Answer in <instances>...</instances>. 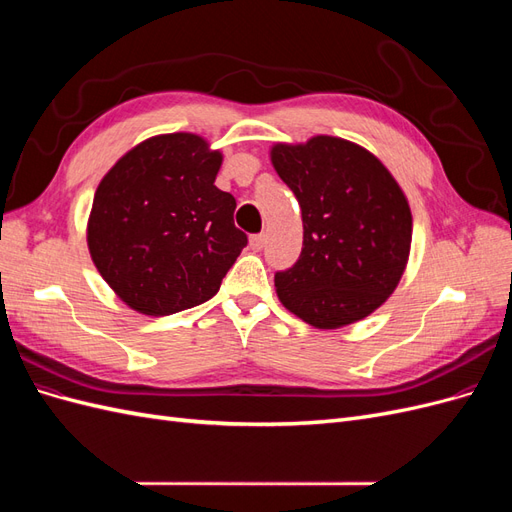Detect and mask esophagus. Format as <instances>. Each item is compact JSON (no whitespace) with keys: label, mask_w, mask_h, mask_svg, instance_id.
I'll return each instance as SVG.
<instances>
[{"label":"esophagus","mask_w":512,"mask_h":512,"mask_svg":"<svg viewBox=\"0 0 512 512\" xmlns=\"http://www.w3.org/2000/svg\"><path fill=\"white\" fill-rule=\"evenodd\" d=\"M265 243H267V237L265 235H252L250 237V247L252 250H262V247H265Z\"/></svg>","instance_id":"1"}]
</instances>
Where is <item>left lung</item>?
I'll use <instances>...</instances> for the list:
<instances>
[{
	"label": "left lung",
	"instance_id": "8db88e82",
	"mask_svg": "<svg viewBox=\"0 0 512 512\" xmlns=\"http://www.w3.org/2000/svg\"><path fill=\"white\" fill-rule=\"evenodd\" d=\"M271 162L303 218L301 256L275 273L277 297L316 329L367 318L408 265L412 213L404 190L374 153L337 136L275 143Z\"/></svg>",
	"mask_w": 512,
	"mask_h": 512
}]
</instances>
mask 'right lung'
I'll use <instances>...</instances> for the list:
<instances>
[{"label": "right lung", "instance_id": "right-lung-1", "mask_svg": "<svg viewBox=\"0 0 512 512\" xmlns=\"http://www.w3.org/2000/svg\"><path fill=\"white\" fill-rule=\"evenodd\" d=\"M222 153L173 132L132 147L102 177L87 247L104 282L145 316L209 301L247 245L237 200L215 188Z\"/></svg>", "mask_w": 512, "mask_h": 512}]
</instances>
